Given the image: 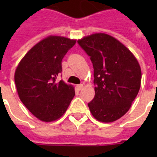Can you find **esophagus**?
Listing matches in <instances>:
<instances>
[{
	"instance_id": "esophagus-1",
	"label": "esophagus",
	"mask_w": 157,
	"mask_h": 157,
	"mask_svg": "<svg viewBox=\"0 0 157 157\" xmlns=\"http://www.w3.org/2000/svg\"><path fill=\"white\" fill-rule=\"evenodd\" d=\"M82 88H83V85H82V84H81V85H77V86H76V89H77L78 90H81Z\"/></svg>"
}]
</instances>
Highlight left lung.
Segmentation results:
<instances>
[{
    "instance_id": "8db88e82",
    "label": "left lung",
    "mask_w": 157,
    "mask_h": 157,
    "mask_svg": "<svg viewBox=\"0 0 157 157\" xmlns=\"http://www.w3.org/2000/svg\"><path fill=\"white\" fill-rule=\"evenodd\" d=\"M94 67L95 95L88 103L98 121L110 123L129 110L141 86L142 71L133 53L106 33H94L77 40Z\"/></svg>"
}]
</instances>
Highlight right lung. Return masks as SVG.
I'll return each mask as SVG.
<instances>
[{
    "instance_id": "1",
    "label": "right lung",
    "mask_w": 157,
    "mask_h": 157,
    "mask_svg": "<svg viewBox=\"0 0 157 157\" xmlns=\"http://www.w3.org/2000/svg\"><path fill=\"white\" fill-rule=\"evenodd\" d=\"M76 42L49 36L36 44L20 60L14 72L18 97L30 112L44 122L59 119L75 95L73 86L56 81L62 59Z\"/></svg>"
}]
</instances>
